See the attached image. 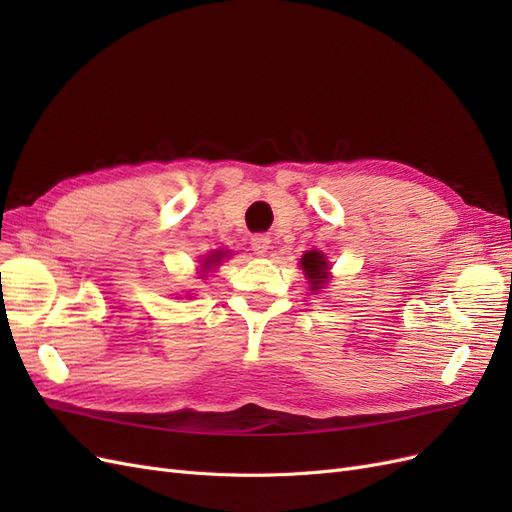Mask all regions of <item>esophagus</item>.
I'll list each match as a JSON object with an SVG mask.
<instances>
[{"label":"esophagus","instance_id":"obj_1","mask_svg":"<svg viewBox=\"0 0 512 512\" xmlns=\"http://www.w3.org/2000/svg\"><path fill=\"white\" fill-rule=\"evenodd\" d=\"M250 245H252L254 254L262 256V254H267V252H269V247H271V239H269L267 235H254V237H252V241H250Z\"/></svg>","mask_w":512,"mask_h":512}]
</instances>
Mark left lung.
<instances>
[{"mask_svg": "<svg viewBox=\"0 0 512 512\" xmlns=\"http://www.w3.org/2000/svg\"><path fill=\"white\" fill-rule=\"evenodd\" d=\"M301 267H303V271H305V275H307V280H309V284H312V290L316 292V290H320L324 284H327V280H329V262H327V258H324V254H320V252H305L303 254V258H301Z\"/></svg>", "mask_w": 512, "mask_h": 512, "instance_id": "obj_1", "label": "left lung"}]
</instances>
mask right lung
I'll return each instance as SVG.
<instances>
[{"instance_id": "add662e5", "label": "right lung", "mask_w": 512, "mask_h": 512, "mask_svg": "<svg viewBox=\"0 0 512 512\" xmlns=\"http://www.w3.org/2000/svg\"><path fill=\"white\" fill-rule=\"evenodd\" d=\"M222 256H224V252H222V250H218V252H213V254H209V256L205 258V262H203V269L207 271V269H211V267H215V265H220V260H222Z\"/></svg>"}]
</instances>
